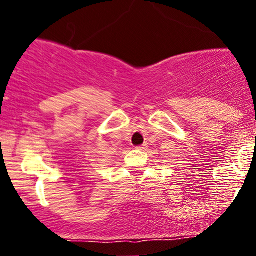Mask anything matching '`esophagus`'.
I'll list each match as a JSON object with an SVG mask.
<instances>
[{"label":"esophagus","instance_id":"34e87169","mask_svg":"<svg viewBox=\"0 0 256 256\" xmlns=\"http://www.w3.org/2000/svg\"><path fill=\"white\" fill-rule=\"evenodd\" d=\"M136 149H138V150H144V149H146V144H142L140 146H136Z\"/></svg>","mask_w":256,"mask_h":256}]
</instances>
